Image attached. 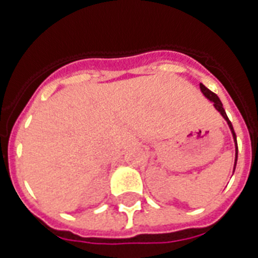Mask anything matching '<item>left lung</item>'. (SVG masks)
Returning <instances> with one entry per match:
<instances>
[{
  "label": "left lung",
  "instance_id": "8db88e82",
  "mask_svg": "<svg viewBox=\"0 0 258 258\" xmlns=\"http://www.w3.org/2000/svg\"><path fill=\"white\" fill-rule=\"evenodd\" d=\"M200 88L201 91H202V93H204L205 96L208 97L209 100H212L213 103H214V107H216L217 109H218V112H221V115L225 117V120L228 121L229 127H230V130H232V134H233V138H234V142H236V162H234V169H236V163H237V154H238V147H237V139H236V133H234V130H233V125L232 123H230V120H229L228 115H226V112H225L224 107H222V103H221L220 97L217 96L216 93L212 92L210 89L206 88V87L204 86V84H200Z\"/></svg>",
  "mask_w": 258,
  "mask_h": 258
}]
</instances>
